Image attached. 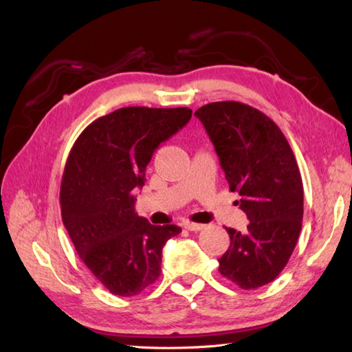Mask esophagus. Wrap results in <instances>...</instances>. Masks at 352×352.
<instances>
[{
  "label": "esophagus",
  "instance_id": "obj_1",
  "mask_svg": "<svg viewBox=\"0 0 352 352\" xmlns=\"http://www.w3.org/2000/svg\"><path fill=\"white\" fill-rule=\"evenodd\" d=\"M183 227H184L186 230H189V231H199V230L204 228L203 223H195V222H189V221L184 222Z\"/></svg>",
  "mask_w": 352,
  "mask_h": 352
}]
</instances>
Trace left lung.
<instances>
[{
  "mask_svg": "<svg viewBox=\"0 0 352 352\" xmlns=\"http://www.w3.org/2000/svg\"><path fill=\"white\" fill-rule=\"evenodd\" d=\"M195 116L250 221L245 233L227 228L219 272L245 290L261 287L278 276L300 237L304 189L295 155L278 125L246 104L210 102Z\"/></svg>",
  "mask_w": 352,
  "mask_h": 352,
  "instance_id": "left-lung-1",
  "label": "left lung"
}]
</instances>
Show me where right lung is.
I'll return each mask as SVG.
<instances>
[{
	"label": "right lung",
	"mask_w": 352,
	"mask_h": 352,
	"mask_svg": "<svg viewBox=\"0 0 352 352\" xmlns=\"http://www.w3.org/2000/svg\"><path fill=\"white\" fill-rule=\"evenodd\" d=\"M192 110L124 107L87 125L74 144L60 188L62 219L80 258L110 294L134 296L162 271V250L182 228L151 226L134 212L133 190L162 142Z\"/></svg>",
	"instance_id": "1"
}]
</instances>
